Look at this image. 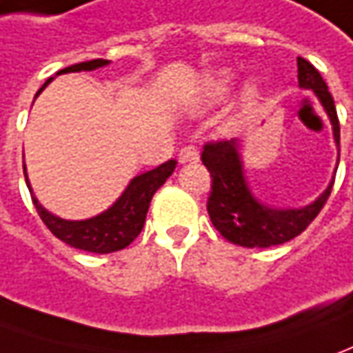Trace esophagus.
I'll return each instance as SVG.
<instances>
[{
    "label": "esophagus",
    "instance_id": "obj_1",
    "mask_svg": "<svg viewBox=\"0 0 353 353\" xmlns=\"http://www.w3.org/2000/svg\"><path fill=\"white\" fill-rule=\"evenodd\" d=\"M199 160V152H196V148L193 145L183 146L181 150H179V162H196Z\"/></svg>",
    "mask_w": 353,
    "mask_h": 353
}]
</instances>
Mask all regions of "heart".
Masks as SVG:
<instances>
[{"instance_id": "1", "label": "heart", "mask_w": 353, "mask_h": 353, "mask_svg": "<svg viewBox=\"0 0 353 353\" xmlns=\"http://www.w3.org/2000/svg\"><path fill=\"white\" fill-rule=\"evenodd\" d=\"M230 85H232V75L228 71H218V73H212L205 79L203 94L207 96L208 100H216L220 96L226 94ZM253 98H255V90L249 88L245 92V100H253Z\"/></svg>"}]
</instances>
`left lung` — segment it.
Here are the masks:
<instances>
[{
    "label": "left lung",
    "instance_id": "1",
    "mask_svg": "<svg viewBox=\"0 0 353 353\" xmlns=\"http://www.w3.org/2000/svg\"><path fill=\"white\" fill-rule=\"evenodd\" d=\"M297 79L299 86L311 88L327 110L334 129V141L340 148L336 106L325 79L303 57H297ZM201 160L210 174V193L207 201L210 222L228 241L241 247H274L297 237L317 218L334 185L332 181L327 191L305 208L276 210L261 205L251 195L243 177L236 139L205 143Z\"/></svg>",
    "mask_w": 353,
    "mask_h": 353
}]
</instances>
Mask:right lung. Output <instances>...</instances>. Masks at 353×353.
Returning <instances> with one entry per match:
<instances>
[{
  "instance_id": "right-lung-1",
  "label": "right lung",
  "mask_w": 353,
  "mask_h": 353,
  "mask_svg": "<svg viewBox=\"0 0 353 353\" xmlns=\"http://www.w3.org/2000/svg\"><path fill=\"white\" fill-rule=\"evenodd\" d=\"M108 63H110L108 59H90V61L65 67V69L57 71V75L71 73V71H92L96 67L108 65ZM50 81H52V77L46 81L44 86ZM44 86L38 90V94L44 90ZM174 168H176V160H168L154 170L137 176L114 207L108 208L106 212H102L100 216L90 218V220H81V222L61 220L40 207L34 196H32V203H34L38 216L42 218L48 230L63 243L75 247V249L90 251V253H114V251L125 249L141 234L152 195L157 193L158 187H162V183L172 176ZM23 172H26L25 166H23ZM25 179L28 191L32 195L26 174Z\"/></svg>"
}]
</instances>
